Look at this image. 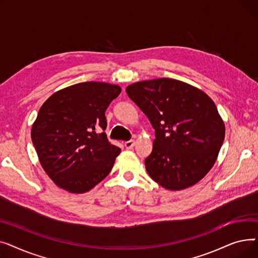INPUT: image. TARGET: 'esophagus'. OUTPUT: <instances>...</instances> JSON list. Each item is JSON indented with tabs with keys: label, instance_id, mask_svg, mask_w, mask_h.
I'll list each match as a JSON object with an SVG mask.
<instances>
[{
	"label": "esophagus",
	"instance_id": "34e87169",
	"mask_svg": "<svg viewBox=\"0 0 258 258\" xmlns=\"http://www.w3.org/2000/svg\"><path fill=\"white\" fill-rule=\"evenodd\" d=\"M135 144H136V142H135L134 140H130L124 143V146L127 148V150H132V148L135 146Z\"/></svg>",
	"mask_w": 258,
	"mask_h": 258
}]
</instances>
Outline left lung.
I'll return each instance as SVG.
<instances>
[{
    "mask_svg": "<svg viewBox=\"0 0 258 258\" xmlns=\"http://www.w3.org/2000/svg\"><path fill=\"white\" fill-rule=\"evenodd\" d=\"M125 91L155 130L153 151L145 159L150 177L168 190L204 178L225 138L224 122L208 95L171 78L139 81Z\"/></svg>",
    "mask_w": 258,
    "mask_h": 258,
    "instance_id": "obj_1",
    "label": "left lung"
}]
</instances>
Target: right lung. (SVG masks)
<instances>
[{
	"label": "right lung",
	"mask_w": 258,
	"mask_h": 258,
	"mask_svg": "<svg viewBox=\"0 0 258 258\" xmlns=\"http://www.w3.org/2000/svg\"><path fill=\"white\" fill-rule=\"evenodd\" d=\"M120 92L116 85L80 83L54 93L39 108L31 139L58 187L84 194L112 170L121 150L107 140L105 111Z\"/></svg>",
	"instance_id": "right-lung-1"
}]
</instances>
